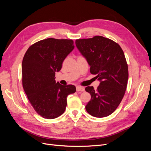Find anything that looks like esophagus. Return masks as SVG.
Instances as JSON below:
<instances>
[{
    "mask_svg": "<svg viewBox=\"0 0 151 151\" xmlns=\"http://www.w3.org/2000/svg\"><path fill=\"white\" fill-rule=\"evenodd\" d=\"M84 87H81V86H77L76 87V90L77 92H79V91H84Z\"/></svg>",
    "mask_w": 151,
    "mask_h": 151,
    "instance_id": "34e87169",
    "label": "esophagus"
}]
</instances>
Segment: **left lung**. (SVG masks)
I'll return each instance as SVG.
<instances>
[{"instance_id": "8db88e82", "label": "left lung", "mask_w": 151, "mask_h": 151, "mask_svg": "<svg viewBox=\"0 0 151 151\" xmlns=\"http://www.w3.org/2000/svg\"><path fill=\"white\" fill-rule=\"evenodd\" d=\"M76 45L90 72L100 82L96 90L93 86L85 89L91 96L86 111L94 117L109 116L121 103L127 88L129 72L124 53L118 43L101 36L76 40Z\"/></svg>"}]
</instances>
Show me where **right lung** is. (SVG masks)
<instances>
[{
	"instance_id": "obj_1",
	"label": "right lung",
	"mask_w": 151,
	"mask_h": 151,
	"mask_svg": "<svg viewBox=\"0 0 151 151\" xmlns=\"http://www.w3.org/2000/svg\"><path fill=\"white\" fill-rule=\"evenodd\" d=\"M74 48L72 40L47 38L32 45L22 62V86L35 111L53 119L65 110L67 97L74 93V85L63 86L55 80V72Z\"/></svg>"
}]
</instances>
